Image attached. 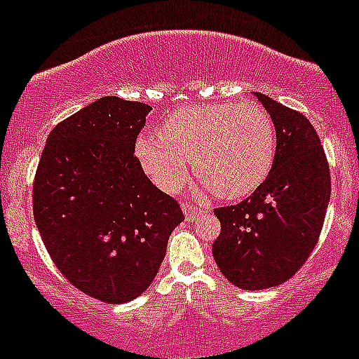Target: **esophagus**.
<instances>
[{
  "label": "esophagus",
  "mask_w": 359,
  "mask_h": 359,
  "mask_svg": "<svg viewBox=\"0 0 359 359\" xmlns=\"http://www.w3.org/2000/svg\"><path fill=\"white\" fill-rule=\"evenodd\" d=\"M201 208H198V207H194V205H189V203H185V205H183V214H185V217H187V221H194L196 217H199V215H201Z\"/></svg>",
  "instance_id": "34e87169"
}]
</instances>
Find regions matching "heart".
Wrapping results in <instances>:
<instances>
[{"mask_svg":"<svg viewBox=\"0 0 359 359\" xmlns=\"http://www.w3.org/2000/svg\"><path fill=\"white\" fill-rule=\"evenodd\" d=\"M135 144L142 170L160 190L172 194L183 187L192 160L199 190L219 198L252 194L271 172L277 151L275 123L255 102L201 104L174 111Z\"/></svg>","mask_w":359,"mask_h":359,"instance_id":"obj_1","label":"heart"}]
</instances>
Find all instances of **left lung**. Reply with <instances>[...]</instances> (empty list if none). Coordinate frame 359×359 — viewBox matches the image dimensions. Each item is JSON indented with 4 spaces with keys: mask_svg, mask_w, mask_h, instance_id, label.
Here are the masks:
<instances>
[{
    "mask_svg": "<svg viewBox=\"0 0 359 359\" xmlns=\"http://www.w3.org/2000/svg\"><path fill=\"white\" fill-rule=\"evenodd\" d=\"M255 97L275 123L273 167L248 199L215 208L221 233L212 244L221 273L250 291L278 286L302 268L331 199L327 158L309 120L266 95Z\"/></svg>",
    "mask_w": 359,
    "mask_h": 359,
    "instance_id": "8db88e82",
    "label": "left lung"
}]
</instances>
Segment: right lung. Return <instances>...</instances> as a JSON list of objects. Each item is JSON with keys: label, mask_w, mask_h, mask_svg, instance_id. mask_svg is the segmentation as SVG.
<instances>
[{"label": "right lung", "mask_w": 359, "mask_h": 359, "mask_svg": "<svg viewBox=\"0 0 359 359\" xmlns=\"http://www.w3.org/2000/svg\"><path fill=\"white\" fill-rule=\"evenodd\" d=\"M151 106L102 97L57 123L34 182V219L62 275L107 304L140 297L183 212L135 156Z\"/></svg>", "instance_id": "obj_1"}]
</instances>
